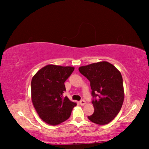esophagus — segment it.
Segmentation results:
<instances>
[{"instance_id": "obj_1", "label": "esophagus", "mask_w": 149, "mask_h": 149, "mask_svg": "<svg viewBox=\"0 0 149 149\" xmlns=\"http://www.w3.org/2000/svg\"><path fill=\"white\" fill-rule=\"evenodd\" d=\"M86 103V101H84V100H81L80 102H79V104H80V105H81V106L85 105Z\"/></svg>"}]
</instances>
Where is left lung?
I'll return each mask as SVG.
<instances>
[{"mask_svg":"<svg viewBox=\"0 0 149 149\" xmlns=\"http://www.w3.org/2000/svg\"><path fill=\"white\" fill-rule=\"evenodd\" d=\"M79 71L90 81L94 97L92 102L94 112L88 116V119L100 125L110 123L119 113L124 102L123 81L120 72L107 61L81 66Z\"/></svg>","mask_w":149,"mask_h":149,"instance_id":"1","label":"left lung"}]
</instances>
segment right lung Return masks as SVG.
Instances as JSON below:
<instances>
[{"label":"right lung","instance_id":"1","mask_svg":"<svg viewBox=\"0 0 149 149\" xmlns=\"http://www.w3.org/2000/svg\"><path fill=\"white\" fill-rule=\"evenodd\" d=\"M71 66L47 65L39 70L31 80V100L42 120L55 126L70 118L76 103L63 94L64 82L74 72Z\"/></svg>","mask_w":149,"mask_h":149}]
</instances>
